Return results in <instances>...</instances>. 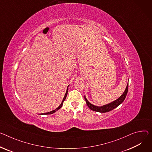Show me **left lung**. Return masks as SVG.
<instances>
[{"instance_id": "obj_1", "label": "left lung", "mask_w": 152, "mask_h": 152, "mask_svg": "<svg viewBox=\"0 0 152 152\" xmlns=\"http://www.w3.org/2000/svg\"><path fill=\"white\" fill-rule=\"evenodd\" d=\"M128 88H129V85L127 84L125 91H124V93L122 94V95L120 96L119 98H118L116 100H115L112 102L104 105L102 106H96V105H94L91 104L87 100V99L86 97V96H84V98L86 101V104H87V106L91 110H93V111L100 112V113H105V112L111 111V110L116 108L117 107H118L120 104H121L123 102V101H124V99H125L126 96H127V94L128 92Z\"/></svg>"}]
</instances>
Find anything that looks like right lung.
<instances>
[{
  "instance_id": "1",
  "label": "right lung",
  "mask_w": 152,
  "mask_h": 152,
  "mask_svg": "<svg viewBox=\"0 0 152 152\" xmlns=\"http://www.w3.org/2000/svg\"><path fill=\"white\" fill-rule=\"evenodd\" d=\"M68 87H69V86L67 87V88H66V93H65V96H64V98H63V100H62V102H61V105L58 107V108H56V109L55 110H53V111H51V112H47V113H42L41 115H50V114H53V113H55L56 112H57L58 110H59L61 107H62V105H63V103H64V101L65 100V99H66V96H67V94H68Z\"/></svg>"
}]
</instances>
